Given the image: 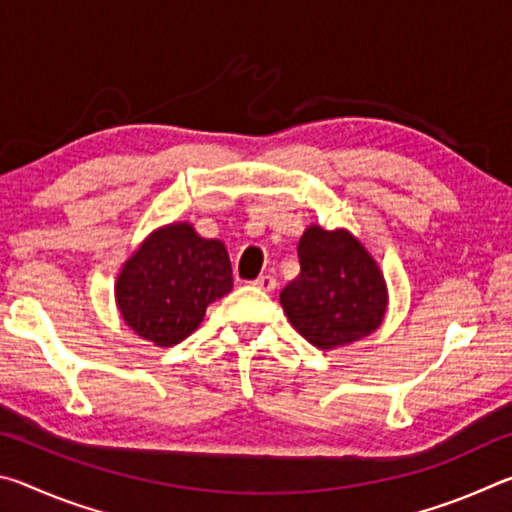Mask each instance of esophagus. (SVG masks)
Here are the masks:
<instances>
[{
  "label": "esophagus",
  "instance_id": "1",
  "mask_svg": "<svg viewBox=\"0 0 512 512\" xmlns=\"http://www.w3.org/2000/svg\"><path fill=\"white\" fill-rule=\"evenodd\" d=\"M253 287H257V289H262V291H275L277 289V280L273 275H259L257 280L253 282Z\"/></svg>",
  "mask_w": 512,
  "mask_h": 512
}]
</instances>
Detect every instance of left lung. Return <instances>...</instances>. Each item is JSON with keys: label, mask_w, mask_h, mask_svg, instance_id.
Returning <instances> with one entry per match:
<instances>
[{"label": "left lung", "mask_w": 512, "mask_h": 512, "mask_svg": "<svg viewBox=\"0 0 512 512\" xmlns=\"http://www.w3.org/2000/svg\"><path fill=\"white\" fill-rule=\"evenodd\" d=\"M300 275L280 293L289 323L329 352L379 329L388 309V287L375 257L350 230L311 223L298 244Z\"/></svg>", "instance_id": "8db88e82"}]
</instances>
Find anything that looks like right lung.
Wrapping results in <instances>:
<instances>
[{
  "mask_svg": "<svg viewBox=\"0 0 512 512\" xmlns=\"http://www.w3.org/2000/svg\"><path fill=\"white\" fill-rule=\"evenodd\" d=\"M232 291L228 250L176 221L153 230L126 259L115 282L124 323L155 348L185 341L203 323L210 302Z\"/></svg>",
  "mask_w": 512,
  "mask_h": 512,
  "instance_id": "1",
  "label": "right lung"
}]
</instances>
